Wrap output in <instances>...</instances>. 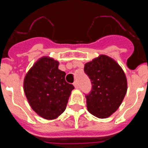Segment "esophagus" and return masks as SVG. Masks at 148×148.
<instances>
[{"instance_id":"1","label":"esophagus","mask_w":148,"mask_h":148,"mask_svg":"<svg viewBox=\"0 0 148 148\" xmlns=\"http://www.w3.org/2000/svg\"><path fill=\"white\" fill-rule=\"evenodd\" d=\"M73 85H74V87H75V88L78 89V87H79V84H78V81H75V82H74V83H73Z\"/></svg>"}]
</instances>
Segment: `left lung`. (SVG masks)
Segmentation results:
<instances>
[{
    "mask_svg": "<svg viewBox=\"0 0 148 148\" xmlns=\"http://www.w3.org/2000/svg\"><path fill=\"white\" fill-rule=\"evenodd\" d=\"M84 70L92 84L91 91L85 95L87 110L98 118H108L119 108L127 92L125 73L116 61L104 55L86 63Z\"/></svg>",
    "mask_w": 148,
    "mask_h": 148,
    "instance_id": "1",
    "label": "left lung"
}]
</instances>
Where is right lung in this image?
<instances>
[{
  "label": "right lung",
  "instance_id": "1",
  "mask_svg": "<svg viewBox=\"0 0 148 148\" xmlns=\"http://www.w3.org/2000/svg\"><path fill=\"white\" fill-rule=\"evenodd\" d=\"M59 63L42 57L29 70L23 81L26 97L35 113L45 119H54L65 110L74 89L65 81L66 73L58 70Z\"/></svg>",
  "mask_w": 148,
  "mask_h": 148
}]
</instances>
